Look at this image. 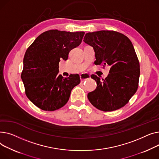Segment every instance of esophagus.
Here are the masks:
<instances>
[{
  "label": "esophagus",
  "mask_w": 159,
  "mask_h": 159,
  "mask_svg": "<svg viewBox=\"0 0 159 159\" xmlns=\"http://www.w3.org/2000/svg\"><path fill=\"white\" fill-rule=\"evenodd\" d=\"M90 78V76L87 73H83V74H81L80 75V79H81V82L85 81V80H89Z\"/></svg>",
  "instance_id": "1"
}]
</instances>
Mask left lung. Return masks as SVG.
Instances as JSON below:
<instances>
[{
  "label": "left lung",
  "mask_w": 159,
  "mask_h": 159,
  "mask_svg": "<svg viewBox=\"0 0 159 159\" xmlns=\"http://www.w3.org/2000/svg\"><path fill=\"white\" fill-rule=\"evenodd\" d=\"M84 42L95 52V65L110 67L105 79L92 74L97 83L88 99L98 109L111 111L124 107L138 88L140 65L132 42L127 36L114 31L88 33Z\"/></svg>",
  "instance_id": "1"
}]
</instances>
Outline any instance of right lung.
<instances>
[{
	"mask_svg": "<svg viewBox=\"0 0 159 159\" xmlns=\"http://www.w3.org/2000/svg\"><path fill=\"white\" fill-rule=\"evenodd\" d=\"M85 32L49 30L40 34L27 49L21 74L25 94L45 111L67 103L73 88L80 83L78 74L64 78L58 74L60 60H67L70 50L81 42Z\"/></svg>",
	"mask_w": 159,
	"mask_h": 159,
	"instance_id": "1",
	"label": "right lung"
}]
</instances>
